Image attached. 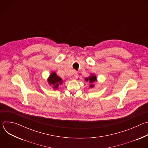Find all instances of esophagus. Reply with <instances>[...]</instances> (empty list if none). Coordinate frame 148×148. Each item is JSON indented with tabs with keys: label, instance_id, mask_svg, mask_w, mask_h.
<instances>
[{
	"label": "esophagus",
	"instance_id": "obj_1",
	"mask_svg": "<svg viewBox=\"0 0 148 148\" xmlns=\"http://www.w3.org/2000/svg\"><path fill=\"white\" fill-rule=\"evenodd\" d=\"M78 73L77 71H75L74 73V78L75 79H77V78H78Z\"/></svg>",
	"mask_w": 148,
	"mask_h": 148
}]
</instances>
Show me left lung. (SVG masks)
<instances>
[{"mask_svg":"<svg viewBox=\"0 0 148 148\" xmlns=\"http://www.w3.org/2000/svg\"><path fill=\"white\" fill-rule=\"evenodd\" d=\"M86 80L87 81H90V83L92 84L94 82H95V81L97 80V78H96V76H95V75H92L89 77L88 78H86ZM93 86H94V85H92V84H91L90 87H92Z\"/></svg>","mask_w":148,"mask_h":148,"instance_id":"left-lung-1","label":"left lung"}]
</instances>
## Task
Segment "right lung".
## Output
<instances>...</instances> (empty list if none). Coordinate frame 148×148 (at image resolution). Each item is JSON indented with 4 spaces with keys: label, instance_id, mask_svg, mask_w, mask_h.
Here are the masks:
<instances>
[{
    "label": "right lung",
    "instance_id": "obj_1",
    "mask_svg": "<svg viewBox=\"0 0 148 148\" xmlns=\"http://www.w3.org/2000/svg\"><path fill=\"white\" fill-rule=\"evenodd\" d=\"M48 81L50 84V85L53 86L56 89L58 88L59 84H61L62 83L61 78L57 76L55 73H51L49 78Z\"/></svg>",
    "mask_w": 148,
    "mask_h": 148
}]
</instances>
